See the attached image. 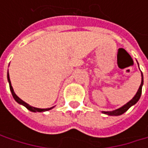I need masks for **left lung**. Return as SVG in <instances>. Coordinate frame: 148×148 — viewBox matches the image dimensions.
<instances>
[{
  "label": "left lung",
  "instance_id": "obj_1",
  "mask_svg": "<svg viewBox=\"0 0 148 148\" xmlns=\"http://www.w3.org/2000/svg\"><path fill=\"white\" fill-rule=\"evenodd\" d=\"M137 63H138V62H137ZM138 66H139V64H138ZM139 69H140V68H139ZM142 86H143V74L141 73V83H140V87H139L137 92L135 93V95L134 96L133 99H132L131 100H130L127 103H125L124 105H123L122 107H120V108H118V109H116V110H111V111H102V113L106 114V115H108V116H120V115L123 114L124 112H126L131 106L134 105L135 103L139 101V99H140V95H141Z\"/></svg>",
  "mask_w": 148,
  "mask_h": 148
}]
</instances>
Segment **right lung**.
Segmentation results:
<instances>
[{
  "instance_id": "obj_1",
  "label": "right lung",
  "mask_w": 148,
  "mask_h": 148,
  "mask_svg": "<svg viewBox=\"0 0 148 148\" xmlns=\"http://www.w3.org/2000/svg\"><path fill=\"white\" fill-rule=\"evenodd\" d=\"M8 83H9L10 91H11V92H12V95H13V97H14V99L15 101H16L18 103H19V104L24 105V106H25L26 109H28L30 111H32V112H44V111H48V110H51V109H53V108H54V106H53V107H50V108H46V109L36 108V107H33V106H32V105L28 104L27 103H25V101H23L21 99H19V98L16 95V93L14 92V88H13L12 84H11V80H10V78H9V74H8Z\"/></svg>"
}]
</instances>
